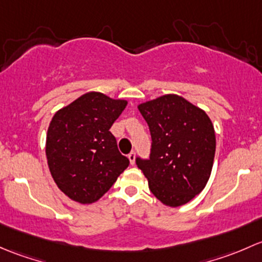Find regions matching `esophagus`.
I'll use <instances>...</instances> for the list:
<instances>
[{"label": "esophagus", "mask_w": 262, "mask_h": 262, "mask_svg": "<svg viewBox=\"0 0 262 262\" xmlns=\"http://www.w3.org/2000/svg\"><path fill=\"white\" fill-rule=\"evenodd\" d=\"M128 160H130L131 165H135V161H136V154H135L134 151L128 154Z\"/></svg>", "instance_id": "obj_1"}]
</instances>
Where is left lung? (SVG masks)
Masks as SVG:
<instances>
[{"mask_svg":"<svg viewBox=\"0 0 262 262\" xmlns=\"http://www.w3.org/2000/svg\"><path fill=\"white\" fill-rule=\"evenodd\" d=\"M150 128L149 160L136 164L151 193L168 207L190 202L206 188L215 152L211 118L178 94H164L137 106Z\"/></svg>","mask_w":262,"mask_h":262,"instance_id":"8db88e82","label":"left lung"}]
</instances>
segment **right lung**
Masks as SVG:
<instances>
[{
	"label": "right lung",
	"mask_w": 262,
	"mask_h": 262,
	"mask_svg": "<svg viewBox=\"0 0 262 262\" xmlns=\"http://www.w3.org/2000/svg\"><path fill=\"white\" fill-rule=\"evenodd\" d=\"M126 106V99L88 92L51 118L45 142L48 166L72 201L92 204L101 199L130 164L110 131Z\"/></svg>",
	"instance_id": "obj_1"
}]
</instances>
